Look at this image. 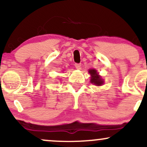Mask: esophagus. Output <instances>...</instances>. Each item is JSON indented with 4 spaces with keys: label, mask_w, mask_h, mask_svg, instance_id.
Here are the masks:
<instances>
[{
    "label": "esophagus",
    "mask_w": 147,
    "mask_h": 147,
    "mask_svg": "<svg viewBox=\"0 0 147 147\" xmlns=\"http://www.w3.org/2000/svg\"><path fill=\"white\" fill-rule=\"evenodd\" d=\"M81 65H82V64L81 63H75V66L77 69H81Z\"/></svg>",
    "instance_id": "esophagus-1"
}]
</instances>
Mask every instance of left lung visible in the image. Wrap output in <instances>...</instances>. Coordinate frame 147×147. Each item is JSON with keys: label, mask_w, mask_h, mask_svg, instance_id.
<instances>
[{"label": "left lung", "mask_w": 147, "mask_h": 147, "mask_svg": "<svg viewBox=\"0 0 147 147\" xmlns=\"http://www.w3.org/2000/svg\"><path fill=\"white\" fill-rule=\"evenodd\" d=\"M89 73L90 74V82L91 83L95 84L96 86H101L103 84V80L98 75V73L97 72V70H94V69H91L89 70Z\"/></svg>", "instance_id": "1"}]
</instances>
